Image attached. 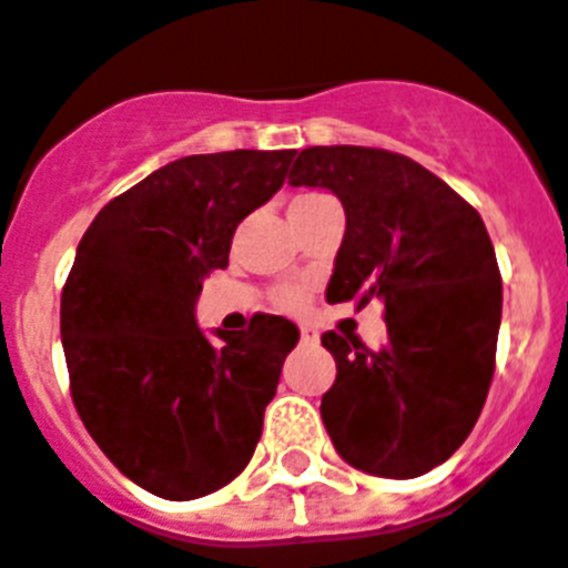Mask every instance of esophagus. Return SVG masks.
I'll list each match as a JSON object with an SVG mask.
<instances>
[{"label": "esophagus", "instance_id": "34e87169", "mask_svg": "<svg viewBox=\"0 0 568 568\" xmlns=\"http://www.w3.org/2000/svg\"><path fill=\"white\" fill-rule=\"evenodd\" d=\"M300 341L306 343V346H314V343L321 341V335H317V328H312V326H300Z\"/></svg>", "mask_w": 568, "mask_h": 568}]
</instances>
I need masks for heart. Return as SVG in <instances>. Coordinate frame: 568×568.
<instances>
[{"mask_svg": "<svg viewBox=\"0 0 568 568\" xmlns=\"http://www.w3.org/2000/svg\"><path fill=\"white\" fill-rule=\"evenodd\" d=\"M317 199H323V193H312V190H306V193H297L292 199V207H303V204H312L317 202ZM276 300H280V306L283 308H297L303 300H306V294H303V288H297V285H288V288H283V292L276 294Z\"/></svg>", "mask_w": 568, "mask_h": 568, "instance_id": "obj_1", "label": "heart"}]
</instances>
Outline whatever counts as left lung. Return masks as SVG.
I'll return each mask as SVG.
<instances>
[{
    "mask_svg": "<svg viewBox=\"0 0 568 568\" xmlns=\"http://www.w3.org/2000/svg\"><path fill=\"white\" fill-rule=\"evenodd\" d=\"M292 187L341 199L346 233L328 303H384L387 343L321 337L337 378L321 402L332 445L352 468L413 479L459 450L488 398L503 280L483 216L407 155L308 146Z\"/></svg>",
    "mask_w": 568,
    "mask_h": 568,
    "instance_id": "obj_1",
    "label": "left lung"
}]
</instances>
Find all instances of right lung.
Returning <instances> with one entry per match:
<instances>
[{"label":"right lung","instance_id":"1","mask_svg":"<svg viewBox=\"0 0 568 568\" xmlns=\"http://www.w3.org/2000/svg\"><path fill=\"white\" fill-rule=\"evenodd\" d=\"M294 150L187 155L103 207L60 297L71 398L114 468L155 497L213 494L245 470L300 332L254 314L245 332L195 326L202 280L236 225L283 187Z\"/></svg>","mask_w":568,"mask_h":568}]
</instances>
